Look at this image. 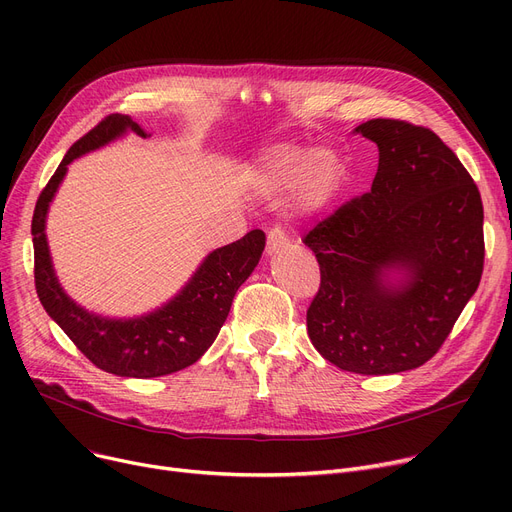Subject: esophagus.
<instances>
[{"label":"esophagus","instance_id":"obj_1","mask_svg":"<svg viewBox=\"0 0 512 512\" xmlns=\"http://www.w3.org/2000/svg\"><path fill=\"white\" fill-rule=\"evenodd\" d=\"M286 245H288V240H286L284 232L278 226L267 232V247H265L267 255H274V253L282 251Z\"/></svg>","mask_w":512,"mask_h":512}]
</instances>
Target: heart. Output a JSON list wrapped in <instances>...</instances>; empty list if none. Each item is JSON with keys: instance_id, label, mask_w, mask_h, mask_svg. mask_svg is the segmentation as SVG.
<instances>
[{"instance_id": "heart-1", "label": "heart", "mask_w": 512, "mask_h": 512, "mask_svg": "<svg viewBox=\"0 0 512 512\" xmlns=\"http://www.w3.org/2000/svg\"><path fill=\"white\" fill-rule=\"evenodd\" d=\"M255 191L263 197L292 193L301 211L326 207L342 184V164L330 149L303 153L288 145L263 151L253 166Z\"/></svg>"}]
</instances>
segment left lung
Returning a JSON list of instances; mask_svg holds the SVG:
<instances>
[{
  "label": "left lung",
  "instance_id": "left-lung-1",
  "mask_svg": "<svg viewBox=\"0 0 512 512\" xmlns=\"http://www.w3.org/2000/svg\"><path fill=\"white\" fill-rule=\"evenodd\" d=\"M355 132L378 145L380 164L369 193L305 236L321 272L307 332L344 371L400 373L440 351L479 286L483 205L434 130L375 118Z\"/></svg>",
  "mask_w": 512,
  "mask_h": 512
}]
</instances>
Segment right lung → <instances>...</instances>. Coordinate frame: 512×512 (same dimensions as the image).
<instances>
[{
	"label": "right lung",
	"mask_w": 512,
	"mask_h": 512,
	"mask_svg": "<svg viewBox=\"0 0 512 512\" xmlns=\"http://www.w3.org/2000/svg\"><path fill=\"white\" fill-rule=\"evenodd\" d=\"M126 130L147 137L128 116L103 118L68 149L56 174L41 191L33 213L35 288L49 317L93 365L120 378L147 380L180 371L203 357L224 326L236 290L257 267L265 249V234L251 230L240 240L209 253L176 297L149 315L110 319L76 305L53 272L45 238L47 209L70 161L122 137Z\"/></svg>",
	"instance_id": "1"
}]
</instances>
